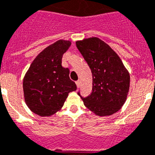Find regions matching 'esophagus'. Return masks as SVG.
Listing matches in <instances>:
<instances>
[{
	"label": "esophagus",
	"instance_id": "esophagus-1",
	"mask_svg": "<svg viewBox=\"0 0 155 155\" xmlns=\"http://www.w3.org/2000/svg\"><path fill=\"white\" fill-rule=\"evenodd\" d=\"M80 80H77L76 82H75V84H76V86H77V87H80Z\"/></svg>",
	"mask_w": 155,
	"mask_h": 155
}]
</instances>
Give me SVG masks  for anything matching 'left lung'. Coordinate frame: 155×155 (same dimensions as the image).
Wrapping results in <instances>:
<instances>
[{"instance_id":"obj_1","label":"left lung","mask_w":155,"mask_h":155,"mask_svg":"<svg viewBox=\"0 0 155 155\" xmlns=\"http://www.w3.org/2000/svg\"><path fill=\"white\" fill-rule=\"evenodd\" d=\"M92 74V92L82 97L84 105L98 116L117 112L127 98L130 74L120 57L107 43L98 38L75 42Z\"/></svg>"}]
</instances>
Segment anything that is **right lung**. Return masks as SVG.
<instances>
[{
	"label": "right lung",
	"instance_id": "add662e5",
	"mask_svg": "<svg viewBox=\"0 0 155 155\" xmlns=\"http://www.w3.org/2000/svg\"><path fill=\"white\" fill-rule=\"evenodd\" d=\"M70 41L58 40L40 52L31 63L23 80L26 105L33 113L48 117L60 110L68 93L76 90L70 80L68 68L62 67L63 54Z\"/></svg>",
	"mask_w": 155,
	"mask_h": 155
}]
</instances>
